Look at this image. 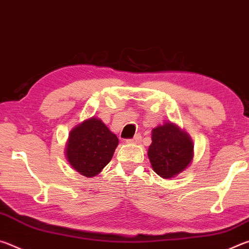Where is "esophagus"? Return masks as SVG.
Returning <instances> with one entry per match:
<instances>
[{"label":"esophagus","mask_w":249,"mask_h":249,"mask_svg":"<svg viewBox=\"0 0 249 249\" xmlns=\"http://www.w3.org/2000/svg\"><path fill=\"white\" fill-rule=\"evenodd\" d=\"M141 140H142L141 135H135L133 138H130V140H127L126 142H130V144H138V142H141Z\"/></svg>","instance_id":"1"}]
</instances>
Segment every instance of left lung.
Segmentation results:
<instances>
[{
    "mask_svg": "<svg viewBox=\"0 0 249 249\" xmlns=\"http://www.w3.org/2000/svg\"><path fill=\"white\" fill-rule=\"evenodd\" d=\"M148 158L154 171L163 179H172L191 165L193 142L184 129L171 122L151 130Z\"/></svg>",
    "mask_w": 249,
    "mask_h": 249,
    "instance_id": "8db88e82",
    "label": "left lung"
}]
</instances>
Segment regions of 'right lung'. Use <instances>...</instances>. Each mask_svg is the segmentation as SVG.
Returning <instances> with one entry per match:
<instances>
[{"instance_id": "1", "label": "right lung", "mask_w": 249, "mask_h": 249, "mask_svg": "<svg viewBox=\"0 0 249 249\" xmlns=\"http://www.w3.org/2000/svg\"><path fill=\"white\" fill-rule=\"evenodd\" d=\"M119 138L98 117L86 119L70 130L66 144L69 165L87 178L98 176L111 161Z\"/></svg>"}]
</instances>
